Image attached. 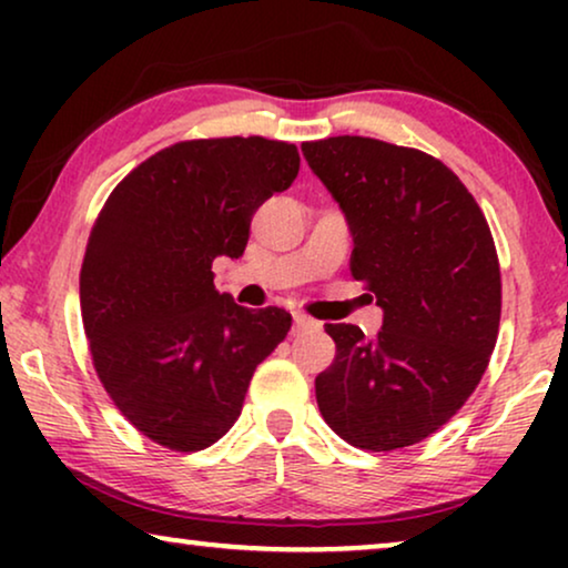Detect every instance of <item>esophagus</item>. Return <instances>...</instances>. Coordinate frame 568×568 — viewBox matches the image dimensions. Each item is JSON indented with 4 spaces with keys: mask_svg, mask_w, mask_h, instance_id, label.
<instances>
[{
    "mask_svg": "<svg viewBox=\"0 0 568 568\" xmlns=\"http://www.w3.org/2000/svg\"><path fill=\"white\" fill-rule=\"evenodd\" d=\"M315 321L313 317H307L305 313H294V328L297 331H307V328H315Z\"/></svg>",
    "mask_w": 568,
    "mask_h": 568,
    "instance_id": "esophagus-1",
    "label": "esophagus"
}]
</instances>
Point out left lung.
<instances>
[{
    "instance_id": "8db88e82",
    "label": "left lung",
    "mask_w": 568,
    "mask_h": 568,
    "mask_svg": "<svg viewBox=\"0 0 568 568\" xmlns=\"http://www.w3.org/2000/svg\"><path fill=\"white\" fill-rule=\"evenodd\" d=\"M354 237L352 276L383 331L328 323L336 359L315 377L325 424L390 453L445 426L484 377L499 336L501 274L476 199L432 154L369 136L302 144Z\"/></svg>"
}]
</instances>
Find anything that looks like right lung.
Returning a JSON list of instances; mask_svg holds the SVG:
<instances>
[{
	"mask_svg": "<svg viewBox=\"0 0 568 568\" xmlns=\"http://www.w3.org/2000/svg\"><path fill=\"white\" fill-rule=\"evenodd\" d=\"M297 173L294 144L193 139L131 170L98 214L80 274L92 364L158 445L196 453L224 437L255 367L290 333L286 310L216 292L212 263L245 253L255 209Z\"/></svg>",
	"mask_w": 568,
	"mask_h": 568,
	"instance_id": "1",
	"label": "right lung"
}]
</instances>
